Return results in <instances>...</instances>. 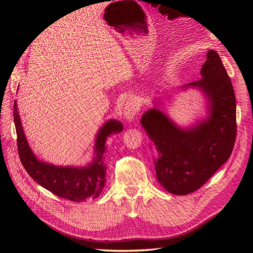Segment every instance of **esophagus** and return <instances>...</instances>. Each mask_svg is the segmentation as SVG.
I'll use <instances>...</instances> for the list:
<instances>
[{
    "instance_id": "obj_1",
    "label": "esophagus",
    "mask_w": 253,
    "mask_h": 253,
    "mask_svg": "<svg viewBox=\"0 0 253 253\" xmlns=\"http://www.w3.org/2000/svg\"><path fill=\"white\" fill-rule=\"evenodd\" d=\"M139 110V104L135 98L130 97L127 99L124 106V116L127 120H133Z\"/></svg>"
}]
</instances>
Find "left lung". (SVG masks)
<instances>
[{
	"label": "left lung",
	"instance_id": "left-lung-1",
	"mask_svg": "<svg viewBox=\"0 0 253 253\" xmlns=\"http://www.w3.org/2000/svg\"><path fill=\"white\" fill-rule=\"evenodd\" d=\"M202 78L183 88L198 87L209 98V118L181 129L162 111L148 110L142 126L158 152L154 166L157 180L175 195L200 189L229 158L237 136L236 96L219 54L209 50Z\"/></svg>",
	"mask_w": 253,
	"mask_h": 253
}]
</instances>
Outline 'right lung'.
I'll return each mask as SVG.
<instances>
[{
    "label": "right lung",
    "instance_id": "1",
    "mask_svg": "<svg viewBox=\"0 0 253 253\" xmlns=\"http://www.w3.org/2000/svg\"><path fill=\"white\" fill-rule=\"evenodd\" d=\"M13 118L17 135L18 156L25 170L37 183L58 197L75 202L98 197L106 183V166L103 162L106 138L111 133H119L123 130L121 122L110 120L101 127L96 138V157L86 167L76 168L57 167L37 160L24 134L16 101L13 107Z\"/></svg>",
    "mask_w": 253,
    "mask_h": 253
}]
</instances>
